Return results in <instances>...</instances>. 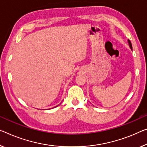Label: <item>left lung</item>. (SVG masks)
Returning <instances> with one entry per match:
<instances>
[{"label":"left lung","mask_w":147,"mask_h":147,"mask_svg":"<svg viewBox=\"0 0 147 147\" xmlns=\"http://www.w3.org/2000/svg\"><path fill=\"white\" fill-rule=\"evenodd\" d=\"M127 41H128V44H129V47H130V49H131L132 50V45H131V41L129 40H127Z\"/></svg>","instance_id":"left-lung-1"}]
</instances>
